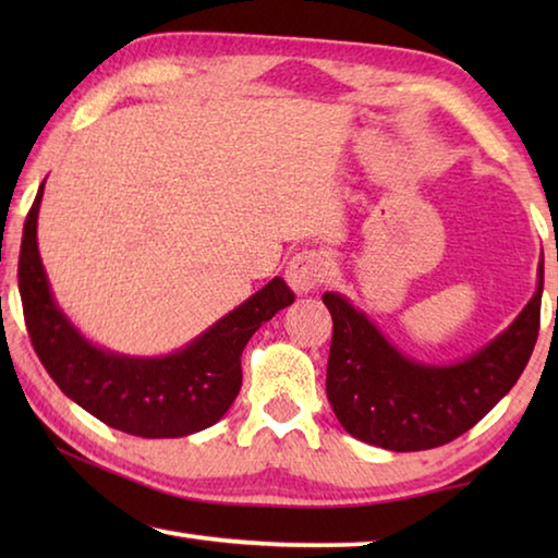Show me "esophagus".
I'll use <instances>...</instances> for the list:
<instances>
[{
	"instance_id": "1",
	"label": "esophagus",
	"mask_w": 558,
	"mask_h": 558,
	"mask_svg": "<svg viewBox=\"0 0 558 558\" xmlns=\"http://www.w3.org/2000/svg\"><path fill=\"white\" fill-rule=\"evenodd\" d=\"M327 272H329V263L325 258V253L302 251L298 256H292V260L288 263L286 278L290 282V288L302 295V292H310L317 286H323Z\"/></svg>"
}]
</instances>
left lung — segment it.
<instances>
[{
  "instance_id": "8db88e82",
  "label": "left lung",
  "mask_w": 558,
  "mask_h": 558,
  "mask_svg": "<svg viewBox=\"0 0 558 558\" xmlns=\"http://www.w3.org/2000/svg\"><path fill=\"white\" fill-rule=\"evenodd\" d=\"M542 290L544 263L534 298L514 323L450 366L403 356L344 295L325 292L332 315L327 399L342 428L393 452L438 448L462 436L522 376L539 337Z\"/></svg>"
}]
</instances>
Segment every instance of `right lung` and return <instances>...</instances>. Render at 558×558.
Wrapping results in <instances>:
<instances>
[{"label":"right lung","instance_id":"obj_1","mask_svg":"<svg viewBox=\"0 0 558 558\" xmlns=\"http://www.w3.org/2000/svg\"><path fill=\"white\" fill-rule=\"evenodd\" d=\"M44 184L24 223L19 292L24 323L44 369L81 409L140 438H182L214 426L241 391V354L256 329L292 305V290L272 278L194 342L167 356H125L88 342L51 295L36 245Z\"/></svg>","mask_w":558,"mask_h":558}]
</instances>
